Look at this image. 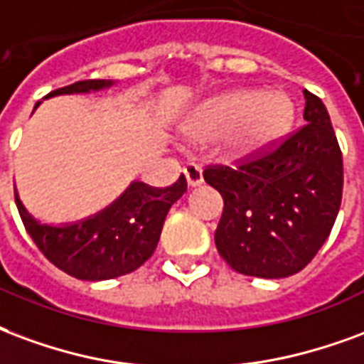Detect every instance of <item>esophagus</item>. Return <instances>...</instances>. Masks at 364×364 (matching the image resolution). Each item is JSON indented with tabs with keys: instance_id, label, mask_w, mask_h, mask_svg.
Masks as SVG:
<instances>
[{
	"instance_id": "obj_1",
	"label": "esophagus",
	"mask_w": 364,
	"mask_h": 364,
	"mask_svg": "<svg viewBox=\"0 0 364 364\" xmlns=\"http://www.w3.org/2000/svg\"><path fill=\"white\" fill-rule=\"evenodd\" d=\"M184 176L188 180V184L190 186H200L203 182V174H201L200 164H193L188 163L184 166Z\"/></svg>"
}]
</instances>
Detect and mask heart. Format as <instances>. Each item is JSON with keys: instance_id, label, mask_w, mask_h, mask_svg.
<instances>
[{"instance_id": "obj_1", "label": "heart", "mask_w": 364, "mask_h": 364, "mask_svg": "<svg viewBox=\"0 0 364 364\" xmlns=\"http://www.w3.org/2000/svg\"><path fill=\"white\" fill-rule=\"evenodd\" d=\"M294 124V105L281 91L237 89L208 98L186 120L193 137L225 135L235 156H256L279 145Z\"/></svg>"}]
</instances>
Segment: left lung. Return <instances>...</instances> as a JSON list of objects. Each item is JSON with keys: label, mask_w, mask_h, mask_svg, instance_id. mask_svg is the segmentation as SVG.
I'll return each mask as SVG.
<instances>
[{"label": "left lung", "mask_w": 364, "mask_h": 364, "mask_svg": "<svg viewBox=\"0 0 364 364\" xmlns=\"http://www.w3.org/2000/svg\"><path fill=\"white\" fill-rule=\"evenodd\" d=\"M306 124L277 147L237 168L208 166L203 178L223 196L215 244L235 272L281 279L310 264L338 217L343 156L330 114L304 91Z\"/></svg>", "instance_id": "obj_1"}]
</instances>
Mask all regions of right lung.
Listing matches in <instances>:
<instances>
[{
    "label": "right lung",
    "mask_w": 364,
    "mask_h": 364,
    "mask_svg": "<svg viewBox=\"0 0 364 364\" xmlns=\"http://www.w3.org/2000/svg\"><path fill=\"white\" fill-rule=\"evenodd\" d=\"M110 85L112 81L106 79L77 81L55 89L46 98L100 91ZM186 188L184 174L168 188H153L134 180L106 209L62 227L36 221L18 200L17 190L15 203L26 232L55 267L77 279L105 281L135 272L153 256L166 213Z\"/></svg>",
    "instance_id": "right-lung-1"
}]
</instances>
